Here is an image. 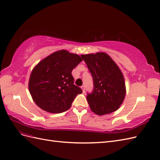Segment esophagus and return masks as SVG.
<instances>
[{"label": "esophagus", "instance_id": "obj_1", "mask_svg": "<svg viewBox=\"0 0 160 160\" xmlns=\"http://www.w3.org/2000/svg\"><path fill=\"white\" fill-rule=\"evenodd\" d=\"M81 88H82V90L83 92H85V86H81Z\"/></svg>", "mask_w": 160, "mask_h": 160}]
</instances>
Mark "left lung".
I'll return each instance as SVG.
<instances>
[{
    "label": "left lung",
    "mask_w": 160,
    "mask_h": 160,
    "mask_svg": "<svg viewBox=\"0 0 160 160\" xmlns=\"http://www.w3.org/2000/svg\"><path fill=\"white\" fill-rule=\"evenodd\" d=\"M81 57L93 79V90L86 97L90 110L98 115L117 111L126 94L124 77L119 68L103 52L82 55Z\"/></svg>",
    "instance_id": "left-lung-1"
}]
</instances>
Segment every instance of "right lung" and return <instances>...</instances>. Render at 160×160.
I'll use <instances>...</instances> for the list:
<instances>
[{
    "label": "right lung",
    "instance_id": "obj_1",
    "mask_svg": "<svg viewBox=\"0 0 160 160\" xmlns=\"http://www.w3.org/2000/svg\"><path fill=\"white\" fill-rule=\"evenodd\" d=\"M82 61L78 55L62 49L49 55L31 72L29 90L32 98L43 110L60 113L69 109L82 92L74 84L72 71Z\"/></svg>",
    "mask_w": 160,
    "mask_h": 160
}]
</instances>
